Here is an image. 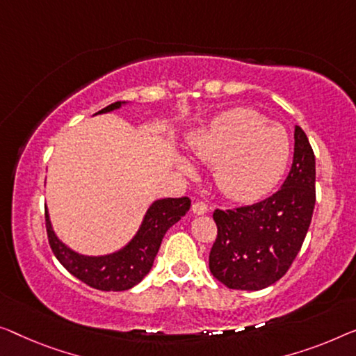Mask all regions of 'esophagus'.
I'll use <instances>...</instances> for the list:
<instances>
[{"label": "esophagus", "mask_w": 356, "mask_h": 356, "mask_svg": "<svg viewBox=\"0 0 356 356\" xmlns=\"http://www.w3.org/2000/svg\"><path fill=\"white\" fill-rule=\"evenodd\" d=\"M192 211L196 216H203L208 212V204H206L204 201H195V203L192 204Z\"/></svg>", "instance_id": "1"}]
</instances>
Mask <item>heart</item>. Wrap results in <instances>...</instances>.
Returning a JSON list of instances; mask_svg holds the SVG:
<instances>
[{
  "instance_id": "1",
  "label": "heart",
  "mask_w": 356,
  "mask_h": 356,
  "mask_svg": "<svg viewBox=\"0 0 356 356\" xmlns=\"http://www.w3.org/2000/svg\"><path fill=\"white\" fill-rule=\"evenodd\" d=\"M188 148L198 160L216 164L217 187L236 201H254L267 195L289 160L284 127L248 107L222 111L188 137ZM179 163L182 169L190 168L184 160Z\"/></svg>"
}]
</instances>
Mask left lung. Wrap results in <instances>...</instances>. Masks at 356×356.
Listing matches in <instances>:
<instances>
[{
  "instance_id": "1",
  "label": "left lung",
  "mask_w": 356,
  "mask_h": 356,
  "mask_svg": "<svg viewBox=\"0 0 356 356\" xmlns=\"http://www.w3.org/2000/svg\"><path fill=\"white\" fill-rule=\"evenodd\" d=\"M314 208L315 155L296 126L293 166L278 192L261 203L214 211L211 273L230 289L259 291L277 283L300 251Z\"/></svg>"
}]
</instances>
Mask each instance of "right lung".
<instances>
[{
    "mask_svg": "<svg viewBox=\"0 0 356 356\" xmlns=\"http://www.w3.org/2000/svg\"><path fill=\"white\" fill-rule=\"evenodd\" d=\"M127 102H115L97 111L95 115L120 110ZM190 200L161 198L153 201L147 209L139 230L131 241L121 249L104 256H84L73 251L65 243L59 240L52 229L49 212L46 209L47 240L54 256L73 277L81 280L91 288L100 291H126L139 284L150 272L163 236L171 227L187 214Z\"/></svg>",
    "mask_w": 356,
    "mask_h": 356,
    "instance_id": "right-lung-1",
    "label": "right lung"
}]
</instances>
